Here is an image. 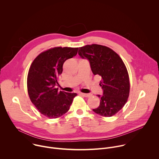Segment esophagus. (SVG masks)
<instances>
[{
	"label": "esophagus",
	"instance_id": "esophagus-1",
	"mask_svg": "<svg viewBox=\"0 0 159 159\" xmlns=\"http://www.w3.org/2000/svg\"><path fill=\"white\" fill-rule=\"evenodd\" d=\"M80 95L84 96V97H85V98H89V97H91L92 96V94H85V93H79Z\"/></svg>",
	"mask_w": 159,
	"mask_h": 159
}]
</instances>
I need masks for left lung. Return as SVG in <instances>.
<instances>
[{
	"instance_id": "8db88e82",
	"label": "left lung",
	"mask_w": 159,
	"mask_h": 159,
	"mask_svg": "<svg viewBox=\"0 0 159 159\" xmlns=\"http://www.w3.org/2000/svg\"><path fill=\"white\" fill-rule=\"evenodd\" d=\"M82 58L89 60L94 75L101 77L103 90L98 107L93 111L102 116L111 117L121 110L127 102L129 80L126 67L120 57L111 48L100 44L85 45L79 48Z\"/></svg>"
}]
</instances>
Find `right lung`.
Masks as SVG:
<instances>
[{
	"label": "right lung",
	"instance_id": "right-lung-1",
	"mask_svg": "<svg viewBox=\"0 0 159 159\" xmlns=\"http://www.w3.org/2000/svg\"><path fill=\"white\" fill-rule=\"evenodd\" d=\"M79 48L55 47L40 53L33 61L27 79L32 103L44 116L57 118L69 110L76 93L58 91L55 87L63 65L75 57Z\"/></svg>",
	"mask_w": 159,
	"mask_h": 159
}]
</instances>
